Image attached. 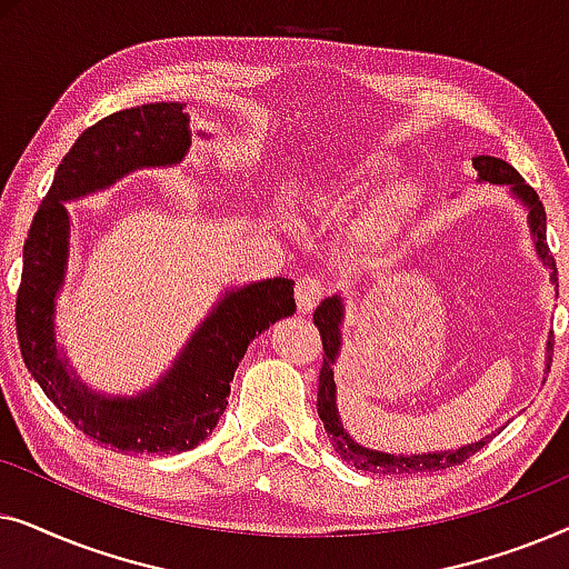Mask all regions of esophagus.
Returning <instances> with one entry per match:
<instances>
[{
    "mask_svg": "<svg viewBox=\"0 0 569 569\" xmlns=\"http://www.w3.org/2000/svg\"><path fill=\"white\" fill-rule=\"evenodd\" d=\"M323 295L326 287L323 282H318L316 277H300L298 282H295V300H298L300 313H310V310L323 300Z\"/></svg>",
    "mask_w": 569,
    "mask_h": 569,
    "instance_id": "34e87169",
    "label": "esophagus"
}]
</instances>
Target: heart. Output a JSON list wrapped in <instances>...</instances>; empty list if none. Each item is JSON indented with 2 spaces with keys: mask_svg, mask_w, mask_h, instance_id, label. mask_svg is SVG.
Instances as JSON below:
<instances>
[{
  "mask_svg": "<svg viewBox=\"0 0 569 569\" xmlns=\"http://www.w3.org/2000/svg\"><path fill=\"white\" fill-rule=\"evenodd\" d=\"M399 170V162L386 154H368V158L352 162V166L341 168L337 178H333L329 189H326L323 201L331 209H349L360 201L370 199L372 193H378V199L372 201L368 217H365L362 230L365 236H388V232L399 228L407 217L415 212L419 204V189L415 183H392L391 178ZM389 189L386 190L385 186Z\"/></svg>",
  "mask_w": 569,
  "mask_h": 569,
  "instance_id": "heart-1",
  "label": "heart"
}]
</instances>
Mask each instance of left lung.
I'll return each instance as SVG.
<instances>
[{"mask_svg": "<svg viewBox=\"0 0 569 569\" xmlns=\"http://www.w3.org/2000/svg\"><path fill=\"white\" fill-rule=\"evenodd\" d=\"M473 168L479 170L481 181L489 183H508L512 193L523 201L528 207V222H531V232L536 238V253L541 256V261L555 271L551 279L557 282V263L555 256L549 251L547 243V212H543V204L539 201V193H536L531 186H528L520 173L508 162L500 158H489V154H479L473 158ZM345 310H341V300L339 298H329L323 300L321 306L316 308L313 313V323L321 331V341H323V365H321V376H318V417L329 432V440L337 453L345 458L347 463H352L355 469L360 471H370V473H383V477H396V473H427V471H442L450 469V466L463 463L466 458L477 453L481 446H487V440L471 442V446H463L458 450H446V453H422V456H391V453H378V450L362 448L349 438L345 432V427L339 422V411H337V383H333V360L339 355V323ZM551 349V341H549Z\"/></svg>", "mask_w": 569, "mask_h": 569, "instance_id": "left-lung-1", "label": "left lung"}]
</instances>
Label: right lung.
Listing matches in <instances>:
<instances>
[{
	"label": "right lung",
	"instance_id": "right-lung-1",
	"mask_svg": "<svg viewBox=\"0 0 569 569\" xmlns=\"http://www.w3.org/2000/svg\"><path fill=\"white\" fill-rule=\"evenodd\" d=\"M183 103L116 111L77 137L30 222L14 323L22 360L43 393L80 432L119 453L176 456L214 430L230 380L256 333L295 313L292 279L277 277L224 295L173 368L134 399H106L77 383L53 341V298L64 282L69 214L61 201L106 189L144 166H173L191 144Z\"/></svg>",
	"mask_w": 569,
	"mask_h": 569
}]
</instances>
